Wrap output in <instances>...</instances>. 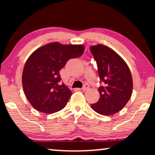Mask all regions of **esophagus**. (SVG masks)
I'll list each match as a JSON object with an SVG mask.
<instances>
[{"label":"esophagus","instance_id":"obj_1","mask_svg":"<svg viewBox=\"0 0 155 155\" xmlns=\"http://www.w3.org/2000/svg\"><path fill=\"white\" fill-rule=\"evenodd\" d=\"M89 88H90V85H89L88 84H85L83 87H82V91H87L89 90Z\"/></svg>","mask_w":155,"mask_h":155}]
</instances>
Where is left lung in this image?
Here are the masks:
<instances>
[{"label":"left lung","mask_w":155,"mask_h":155,"mask_svg":"<svg viewBox=\"0 0 155 155\" xmlns=\"http://www.w3.org/2000/svg\"><path fill=\"white\" fill-rule=\"evenodd\" d=\"M96 61L100 82L99 101L91 104L92 109L101 115L110 116L124 108L133 92V78L124 59L111 48L102 44L90 46Z\"/></svg>","instance_id":"1"}]
</instances>
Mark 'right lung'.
<instances>
[{"label": "right lung", "instance_id": "1", "mask_svg": "<svg viewBox=\"0 0 155 155\" xmlns=\"http://www.w3.org/2000/svg\"><path fill=\"white\" fill-rule=\"evenodd\" d=\"M84 51V46L80 44L54 42L37 48L29 56L22 81L25 96L35 109L53 114L65 107L72 92L61 82L59 71L68 61L80 57Z\"/></svg>", "mask_w": 155, "mask_h": 155}]
</instances>
